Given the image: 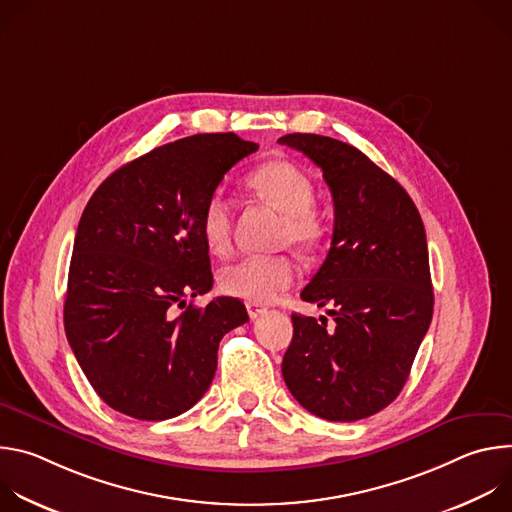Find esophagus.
<instances>
[{
  "label": "esophagus",
  "mask_w": 512,
  "mask_h": 512,
  "mask_svg": "<svg viewBox=\"0 0 512 512\" xmlns=\"http://www.w3.org/2000/svg\"><path fill=\"white\" fill-rule=\"evenodd\" d=\"M265 306H261V304H257V302H249L247 304V312H249V316H251V320H255V318H259L261 314H265Z\"/></svg>",
  "instance_id": "obj_1"
}]
</instances>
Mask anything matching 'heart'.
<instances>
[{"mask_svg":"<svg viewBox=\"0 0 512 512\" xmlns=\"http://www.w3.org/2000/svg\"><path fill=\"white\" fill-rule=\"evenodd\" d=\"M245 182L255 194L283 212V243L302 249L320 243L324 227L312 208L316 190L306 170L287 160H269L253 168ZM231 223V202L221 190L212 192L200 216L202 239L210 251L223 253L229 249ZM296 277L298 265L285 255H245L221 271L218 283L229 296L247 302H269L294 283Z\"/></svg>","mask_w":512,"mask_h":512,"instance_id":"heart-1","label":"heart"}]
</instances>
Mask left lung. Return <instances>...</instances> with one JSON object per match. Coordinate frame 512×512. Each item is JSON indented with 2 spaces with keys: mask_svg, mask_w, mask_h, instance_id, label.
I'll use <instances>...</instances> for the list:
<instances>
[{
  "mask_svg": "<svg viewBox=\"0 0 512 512\" xmlns=\"http://www.w3.org/2000/svg\"><path fill=\"white\" fill-rule=\"evenodd\" d=\"M320 170L334 200L326 261L302 300L328 318L291 316L281 362L289 393L328 421H356L401 393L433 314L421 216L405 188L352 145L316 133L277 139Z\"/></svg>",
  "mask_w": 512,
  "mask_h": 512,
  "instance_id": "8db88e82",
  "label": "left lung"
}]
</instances>
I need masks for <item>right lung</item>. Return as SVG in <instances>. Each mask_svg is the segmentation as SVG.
Here are the masks:
<instances>
[{"label":"right lung","instance_id":"right-lung-1","mask_svg":"<svg viewBox=\"0 0 512 512\" xmlns=\"http://www.w3.org/2000/svg\"><path fill=\"white\" fill-rule=\"evenodd\" d=\"M257 150L235 133L184 137L115 170L85 206L64 330L111 409L145 421L188 411L212 383L218 342L249 320L237 298L186 300L212 287L204 202Z\"/></svg>","mask_w":512,"mask_h":512}]
</instances>
